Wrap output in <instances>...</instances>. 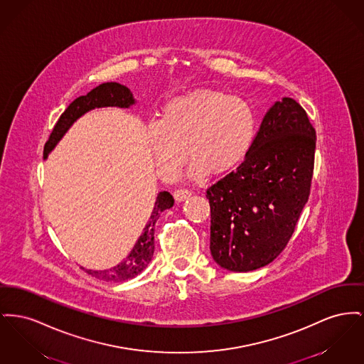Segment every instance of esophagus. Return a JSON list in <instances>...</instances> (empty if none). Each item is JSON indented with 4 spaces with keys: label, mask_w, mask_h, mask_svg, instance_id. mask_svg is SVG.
Here are the masks:
<instances>
[{
    "label": "esophagus",
    "mask_w": 364,
    "mask_h": 364,
    "mask_svg": "<svg viewBox=\"0 0 364 364\" xmlns=\"http://www.w3.org/2000/svg\"><path fill=\"white\" fill-rule=\"evenodd\" d=\"M191 191L190 190H186V188H180V190H176L173 195H174V199L177 200V202H181V200H184V199H187L190 195H191Z\"/></svg>",
    "instance_id": "obj_1"
}]
</instances>
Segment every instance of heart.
I'll list each match as a JSON object with an SVG mask.
<instances>
[{
	"label": "heart",
	"instance_id": "heart-1",
	"mask_svg": "<svg viewBox=\"0 0 364 364\" xmlns=\"http://www.w3.org/2000/svg\"><path fill=\"white\" fill-rule=\"evenodd\" d=\"M257 115L253 106L221 90L200 89L173 99L161 119L147 125V140L158 173L173 180L193 158L190 176L205 178L209 171L225 174L237 168L255 143Z\"/></svg>",
	"mask_w": 364,
	"mask_h": 364
}]
</instances>
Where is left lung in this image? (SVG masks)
<instances>
[{
	"instance_id": "left-lung-1",
	"label": "left lung",
	"mask_w": 364,
	"mask_h": 364,
	"mask_svg": "<svg viewBox=\"0 0 364 364\" xmlns=\"http://www.w3.org/2000/svg\"><path fill=\"white\" fill-rule=\"evenodd\" d=\"M316 132L291 97L269 108L243 162L208 188L210 253L221 267L249 272L272 262L308 202Z\"/></svg>"
}]
</instances>
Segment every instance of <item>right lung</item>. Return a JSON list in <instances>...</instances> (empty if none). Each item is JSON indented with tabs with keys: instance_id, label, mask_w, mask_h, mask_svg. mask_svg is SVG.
I'll return each instance as SVG.
<instances>
[{
	"instance_id": "obj_1",
	"label": "right lung",
	"mask_w": 364,
	"mask_h": 364,
	"mask_svg": "<svg viewBox=\"0 0 364 364\" xmlns=\"http://www.w3.org/2000/svg\"><path fill=\"white\" fill-rule=\"evenodd\" d=\"M134 103L136 100L130 89L118 82L102 84L92 89L85 96L77 97L68 107L65 108V112L60 115L59 121L56 122L55 128L52 130L43 147V158L45 159L48 158V154L55 149V146L65 136V132L87 111L99 107L129 108ZM173 203H174V199L168 191L158 193L149 223L146 224L143 234L139 236L137 242L129 252L128 256L125 257L118 265L109 269H105V271L86 269V272L95 278L106 280V282H124V280L137 277L150 264L151 258L154 256L155 223L158 221L159 215L164 210L171 209Z\"/></svg>"
}]
</instances>
